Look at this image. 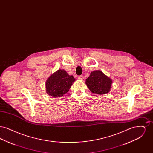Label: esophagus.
<instances>
[{
	"mask_svg": "<svg viewBox=\"0 0 153 153\" xmlns=\"http://www.w3.org/2000/svg\"><path fill=\"white\" fill-rule=\"evenodd\" d=\"M77 78H78V79H79V80H83V79H84V76H82V75H80V76H79Z\"/></svg>",
	"mask_w": 153,
	"mask_h": 153,
	"instance_id": "34e87169",
	"label": "esophagus"
}]
</instances>
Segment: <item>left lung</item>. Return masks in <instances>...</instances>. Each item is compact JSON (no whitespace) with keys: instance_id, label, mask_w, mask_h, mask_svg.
<instances>
[{"instance_id":"1","label":"left lung","mask_w":153,"mask_h":153,"mask_svg":"<svg viewBox=\"0 0 153 153\" xmlns=\"http://www.w3.org/2000/svg\"><path fill=\"white\" fill-rule=\"evenodd\" d=\"M87 87L92 92L97 94H104L110 90L112 80L100 71L91 72L85 81Z\"/></svg>"}]
</instances>
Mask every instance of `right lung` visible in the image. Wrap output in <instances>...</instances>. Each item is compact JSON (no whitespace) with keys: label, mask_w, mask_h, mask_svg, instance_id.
I'll use <instances>...</instances> for the list:
<instances>
[{"label":"right lung","mask_w":153,"mask_h":153,"mask_svg":"<svg viewBox=\"0 0 153 153\" xmlns=\"http://www.w3.org/2000/svg\"><path fill=\"white\" fill-rule=\"evenodd\" d=\"M74 81L73 76H69L64 69H59L46 81V92L53 97L62 96L67 93Z\"/></svg>","instance_id":"obj_1"}]
</instances>
